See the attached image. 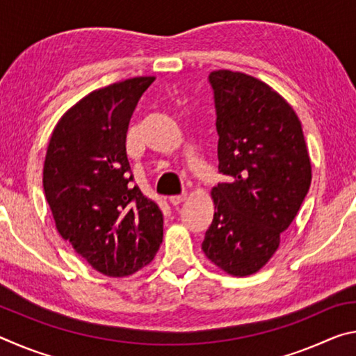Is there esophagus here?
Listing matches in <instances>:
<instances>
[{"label":"esophagus","instance_id":"34e87169","mask_svg":"<svg viewBox=\"0 0 356 356\" xmlns=\"http://www.w3.org/2000/svg\"><path fill=\"white\" fill-rule=\"evenodd\" d=\"M186 200V193H182V195H176V196H171L170 197V202L172 204V206H177V204L184 202Z\"/></svg>","mask_w":356,"mask_h":356}]
</instances>
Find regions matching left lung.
Returning <instances> with one entry per match:
<instances>
[{"label":"left lung","mask_w":356,"mask_h":356,"mask_svg":"<svg viewBox=\"0 0 356 356\" xmlns=\"http://www.w3.org/2000/svg\"><path fill=\"white\" fill-rule=\"evenodd\" d=\"M218 131L215 213L202 251L232 276L261 270L280 246L311 185V160L293 108L257 78L232 70L209 75Z\"/></svg>","instance_id":"1"}]
</instances>
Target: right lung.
I'll use <instances>...</instances> for the list:
<instances>
[{
  "label": "right lung",
  "mask_w": 356,
  "mask_h": 356,
  "mask_svg": "<svg viewBox=\"0 0 356 356\" xmlns=\"http://www.w3.org/2000/svg\"><path fill=\"white\" fill-rule=\"evenodd\" d=\"M154 76L113 83L64 113L50 136L44 191L64 240L113 278L152 262L163 238L160 207L134 185L129 122Z\"/></svg>",
  "instance_id": "add662e5"
}]
</instances>
